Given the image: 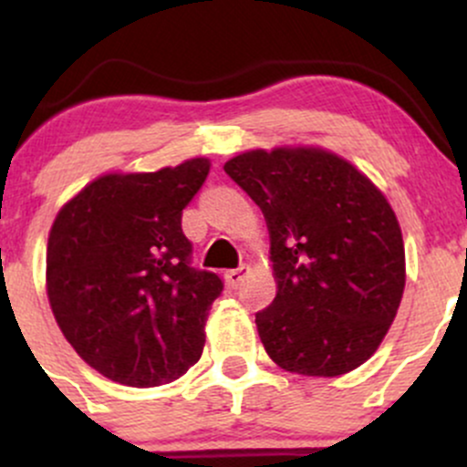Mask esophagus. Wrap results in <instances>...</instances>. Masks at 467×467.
Masks as SVG:
<instances>
[{
    "label": "esophagus",
    "instance_id": "1",
    "mask_svg": "<svg viewBox=\"0 0 467 467\" xmlns=\"http://www.w3.org/2000/svg\"><path fill=\"white\" fill-rule=\"evenodd\" d=\"M250 272V267L248 265H239V267H234V270H228L226 272V283L230 287H239V283L244 281V276L248 275Z\"/></svg>",
    "mask_w": 467,
    "mask_h": 467
}]
</instances>
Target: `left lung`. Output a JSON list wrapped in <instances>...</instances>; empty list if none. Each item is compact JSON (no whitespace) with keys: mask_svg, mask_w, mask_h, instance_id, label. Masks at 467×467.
Segmentation results:
<instances>
[{"mask_svg":"<svg viewBox=\"0 0 467 467\" xmlns=\"http://www.w3.org/2000/svg\"><path fill=\"white\" fill-rule=\"evenodd\" d=\"M223 171L270 230L276 296L256 314L267 356L285 371L336 378L373 356L406 283L393 208L367 175L314 147L241 153Z\"/></svg>","mask_w":467,"mask_h":467,"instance_id":"1","label":"left lung"}]
</instances>
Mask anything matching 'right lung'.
I'll return each mask as SVG.
<instances>
[{
  "label": "right lung",
  "mask_w": 467,
  "mask_h": 467,
  "mask_svg": "<svg viewBox=\"0 0 467 467\" xmlns=\"http://www.w3.org/2000/svg\"><path fill=\"white\" fill-rule=\"evenodd\" d=\"M211 162L109 173L58 211L47 237L52 314L89 367L127 387L173 382L200 360L215 272L191 265L182 211Z\"/></svg>",
  "instance_id": "obj_1"
}]
</instances>
